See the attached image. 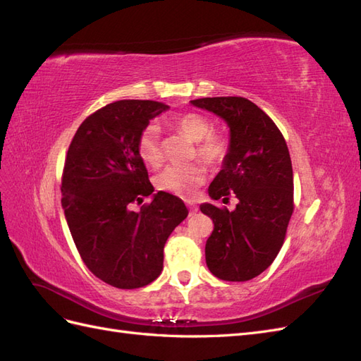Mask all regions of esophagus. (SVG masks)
Here are the masks:
<instances>
[{
  "label": "esophagus",
  "instance_id": "esophagus-1",
  "mask_svg": "<svg viewBox=\"0 0 361 361\" xmlns=\"http://www.w3.org/2000/svg\"><path fill=\"white\" fill-rule=\"evenodd\" d=\"M187 204H188V207H190V214H195L199 211V207L195 206V203H192V202H187Z\"/></svg>",
  "mask_w": 361,
  "mask_h": 361
}]
</instances>
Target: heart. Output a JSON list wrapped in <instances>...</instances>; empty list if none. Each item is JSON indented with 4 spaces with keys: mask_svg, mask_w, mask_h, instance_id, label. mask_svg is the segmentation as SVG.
I'll use <instances>...</instances> for the list:
<instances>
[{
    "mask_svg": "<svg viewBox=\"0 0 361 361\" xmlns=\"http://www.w3.org/2000/svg\"><path fill=\"white\" fill-rule=\"evenodd\" d=\"M174 126L190 140L197 141V152L207 162H218L226 155L227 145L223 137L211 133L209 118L199 113H185L173 120ZM138 155L147 166H158L162 159L159 145V128L155 123L147 125L138 138ZM206 179V169L202 162L170 164L164 167L154 179L159 191L180 197H190L194 190Z\"/></svg>",
    "mask_w": 361,
    "mask_h": 361,
    "instance_id": "b5f03b06",
    "label": "heart"
}]
</instances>
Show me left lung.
<instances>
[{
    "mask_svg": "<svg viewBox=\"0 0 361 361\" xmlns=\"http://www.w3.org/2000/svg\"><path fill=\"white\" fill-rule=\"evenodd\" d=\"M228 126V147L221 170L209 185V197L235 192L233 211L202 203L214 223L204 247L206 265L227 281L262 274L285 241L293 212V173L286 141L276 123L245 97L221 96L191 101Z\"/></svg>",
    "mask_w": 361,
    "mask_h": 361,
    "instance_id": "left-lung-1",
    "label": "left lung"
}]
</instances>
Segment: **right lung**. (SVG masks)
Instances as JSON below:
<instances>
[{
    "label": "right lung",
    "mask_w": 361,
    "mask_h": 361,
    "mask_svg": "<svg viewBox=\"0 0 361 361\" xmlns=\"http://www.w3.org/2000/svg\"><path fill=\"white\" fill-rule=\"evenodd\" d=\"M169 105L125 99L87 117L64 161L61 206L73 243L93 274L118 289L143 288L162 271L164 245L188 215L176 195L155 190L138 138ZM150 197L135 213L130 203Z\"/></svg>",
    "instance_id": "obj_1"
}]
</instances>
